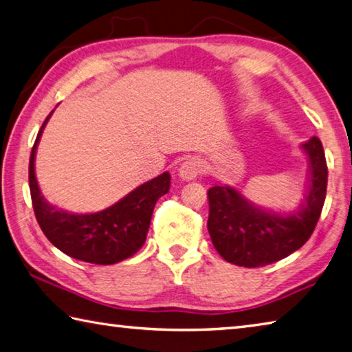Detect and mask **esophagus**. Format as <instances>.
Returning a JSON list of instances; mask_svg holds the SVG:
<instances>
[{
  "label": "esophagus",
  "instance_id": "34e87169",
  "mask_svg": "<svg viewBox=\"0 0 352 352\" xmlns=\"http://www.w3.org/2000/svg\"><path fill=\"white\" fill-rule=\"evenodd\" d=\"M201 174V163L198 162L197 158H188L180 164V169H178V175H180L183 180H192L197 175Z\"/></svg>",
  "mask_w": 352,
  "mask_h": 352
}]
</instances>
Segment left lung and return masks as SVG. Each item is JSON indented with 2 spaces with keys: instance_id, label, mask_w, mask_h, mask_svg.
Segmentation results:
<instances>
[{
  "instance_id": "left-lung-1",
  "label": "left lung",
  "mask_w": 352,
  "mask_h": 352,
  "mask_svg": "<svg viewBox=\"0 0 352 352\" xmlns=\"http://www.w3.org/2000/svg\"><path fill=\"white\" fill-rule=\"evenodd\" d=\"M302 148L309 157L308 192L291 212L261 210L231 186L208 190V231L217 252L229 263L245 267L271 265L302 248L314 232L327 197L328 166L317 137Z\"/></svg>"
}]
</instances>
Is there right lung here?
<instances>
[{
    "label": "right lung",
    "instance_id": "add662e5",
    "mask_svg": "<svg viewBox=\"0 0 352 352\" xmlns=\"http://www.w3.org/2000/svg\"><path fill=\"white\" fill-rule=\"evenodd\" d=\"M50 115L38 132L29 162L30 197L41 231L61 252L87 263L113 265L132 257L144 245L155 203L169 190L170 175L163 172L95 214H70L54 208L44 200L35 177L36 144Z\"/></svg>",
    "mask_w": 352,
    "mask_h": 352
}]
</instances>
